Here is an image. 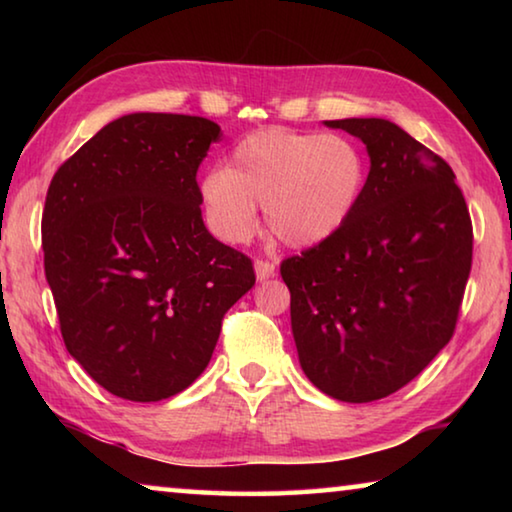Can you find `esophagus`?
<instances>
[{"mask_svg": "<svg viewBox=\"0 0 512 512\" xmlns=\"http://www.w3.org/2000/svg\"><path fill=\"white\" fill-rule=\"evenodd\" d=\"M255 275H257L259 282L268 280V277L275 275V264L268 262V259H257V262H255Z\"/></svg>", "mask_w": 512, "mask_h": 512, "instance_id": "1", "label": "esophagus"}]
</instances>
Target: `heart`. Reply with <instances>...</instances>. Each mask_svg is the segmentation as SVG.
Here are the masks:
<instances>
[{
  "mask_svg": "<svg viewBox=\"0 0 512 512\" xmlns=\"http://www.w3.org/2000/svg\"><path fill=\"white\" fill-rule=\"evenodd\" d=\"M366 158L341 135L266 128L237 142L223 169L205 173L198 194L205 221L225 244L257 228V207L275 239L311 248L334 237L357 210Z\"/></svg>",
  "mask_w": 512,
  "mask_h": 512,
  "instance_id": "1",
  "label": "heart"
}]
</instances>
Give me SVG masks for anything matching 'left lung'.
Segmentation results:
<instances>
[{"label":"left lung","mask_w":512,"mask_h":512,"mask_svg":"<svg viewBox=\"0 0 512 512\" xmlns=\"http://www.w3.org/2000/svg\"><path fill=\"white\" fill-rule=\"evenodd\" d=\"M325 126L366 144V187L348 223L280 273L305 375L334 400L363 404L400 391L452 339L472 221L452 167L393 121Z\"/></svg>","instance_id":"8db88e82"}]
</instances>
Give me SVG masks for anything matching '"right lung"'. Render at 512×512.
Returning <instances> with one entry per match:
<instances>
[{
    "label": "right lung",
    "mask_w": 512,
    "mask_h": 512,
    "mask_svg": "<svg viewBox=\"0 0 512 512\" xmlns=\"http://www.w3.org/2000/svg\"><path fill=\"white\" fill-rule=\"evenodd\" d=\"M205 117L124 115L51 178L45 275L67 352L108 393L160 402L201 375L253 262L207 232L196 171Z\"/></svg>",
    "instance_id": "obj_1"
}]
</instances>
